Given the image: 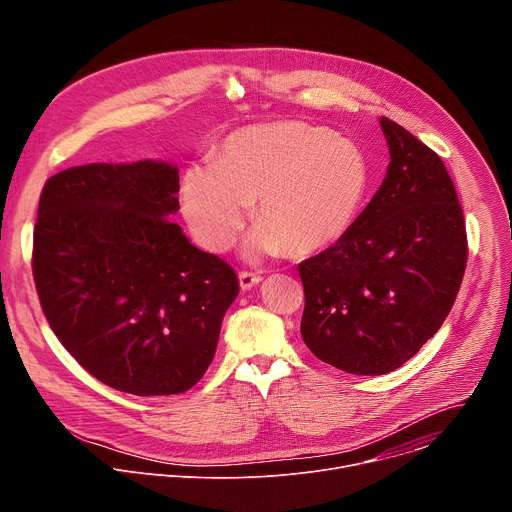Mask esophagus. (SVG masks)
Here are the masks:
<instances>
[{
	"mask_svg": "<svg viewBox=\"0 0 512 512\" xmlns=\"http://www.w3.org/2000/svg\"><path fill=\"white\" fill-rule=\"evenodd\" d=\"M259 281H261V277H259L257 273H249V271H241V273H239V283H241V289H243V291H247V289L259 285Z\"/></svg>",
	"mask_w": 512,
	"mask_h": 512,
	"instance_id": "esophagus-1",
	"label": "esophagus"
}]
</instances>
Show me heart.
Returning a JSON list of instances; mask_svg holds the SVG:
<instances>
[{
  "instance_id": "b5f03b06",
  "label": "heart",
  "mask_w": 512,
  "mask_h": 512,
  "mask_svg": "<svg viewBox=\"0 0 512 512\" xmlns=\"http://www.w3.org/2000/svg\"><path fill=\"white\" fill-rule=\"evenodd\" d=\"M371 166L360 145L328 127L273 121L225 137L214 162L190 164L180 206L196 243L221 253L245 225V253L308 257L342 241L367 200Z\"/></svg>"
}]
</instances>
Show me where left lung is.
Listing matches in <instances>:
<instances>
[{"label":"left lung","mask_w":512,"mask_h":512,"mask_svg":"<svg viewBox=\"0 0 512 512\" xmlns=\"http://www.w3.org/2000/svg\"><path fill=\"white\" fill-rule=\"evenodd\" d=\"M389 166L348 235L300 263L302 338L350 375H385L440 330L464 277L468 245L454 182L435 152L379 117Z\"/></svg>","instance_id":"obj_1"}]
</instances>
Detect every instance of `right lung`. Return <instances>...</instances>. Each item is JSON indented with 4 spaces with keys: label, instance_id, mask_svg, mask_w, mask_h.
Segmentation results:
<instances>
[{
    "label": "right lung",
    "instance_id": "1",
    "mask_svg": "<svg viewBox=\"0 0 512 512\" xmlns=\"http://www.w3.org/2000/svg\"><path fill=\"white\" fill-rule=\"evenodd\" d=\"M178 166L89 164L52 176L34 229L44 316L101 383L139 397L194 387L239 296L231 265L172 223Z\"/></svg>",
    "mask_w": 512,
    "mask_h": 512
}]
</instances>
